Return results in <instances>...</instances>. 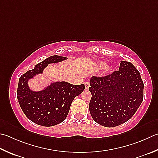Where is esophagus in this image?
<instances>
[{
  "mask_svg": "<svg viewBox=\"0 0 158 158\" xmlns=\"http://www.w3.org/2000/svg\"><path fill=\"white\" fill-rule=\"evenodd\" d=\"M84 85H85V89H88L89 87H90V83H89L88 81L84 82Z\"/></svg>",
  "mask_w": 158,
  "mask_h": 158,
  "instance_id": "34e87169",
  "label": "esophagus"
}]
</instances>
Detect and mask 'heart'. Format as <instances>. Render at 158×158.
Returning a JSON list of instances; mask_svg holds the SVG:
<instances>
[{"mask_svg":"<svg viewBox=\"0 0 158 158\" xmlns=\"http://www.w3.org/2000/svg\"><path fill=\"white\" fill-rule=\"evenodd\" d=\"M106 64L105 62L100 61V62L98 63V64H97V68H98V69L101 70V69H103V68H104L106 67ZM110 67H106L105 71L106 72V73H108V72L110 71Z\"/></svg>","mask_w":158,"mask_h":158,"instance_id":"b5f03b06","label":"heart"}]
</instances>
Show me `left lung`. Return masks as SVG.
<instances>
[{
    "label": "left lung",
    "instance_id": "obj_1",
    "mask_svg": "<svg viewBox=\"0 0 158 158\" xmlns=\"http://www.w3.org/2000/svg\"><path fill=\"white\" fill-rule=\"evenodd\" d=\"M89 110L93 120L105 127H114L130 119L144 97L140 73L130 62L121 61L118 71L103 77H92Z\"/></svg>",
    "mask_w": 158,
    "mask_h": 158
}]
</instances>
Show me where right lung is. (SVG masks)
I'll return each instance as SVG.
<instances>
[{
	"label": "right lung",
	"mask_w": 158,
	"mask_h": 158,
	"mask_svg": "<svg viewBox=\"0 0 158 158\" xmlns=\"http://www.w3.org/2000/svg\"><path fill=\"white\" fill-rule=\"evenodd\" d=\"M67 57L51 56L36 64L19 78L17 98L22 110L31 122L43 127H53L66 119L72 102L85 89L84 84L73 85L66 81L51 83L41 90L30 89L28 81L41 74L48 64H57Z\"/></svg>",
	"instance_id": "1"
}]
</instances>
